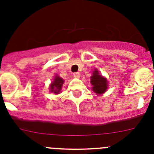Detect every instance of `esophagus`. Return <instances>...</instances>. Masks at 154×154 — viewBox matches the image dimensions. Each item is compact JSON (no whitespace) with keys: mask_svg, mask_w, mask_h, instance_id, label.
I'll use <instances>...</instances> for the list:
<instances>
[{"mask_svg":"<svg viewBox=\"0 0 154 154\" xmlns=\"http://www.w3.org/2000/svg\"><path fill=\"white\" fill-rule=\"evenodd\" d=\"M73 75H74L75 78L79 79L80 77V73L79 72H75V73H73Z\"/></svg>","mask_w":154,"mask_h":154,"instance_id":"obj_1","label":"esophagus"}]
</instances>
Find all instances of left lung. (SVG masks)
I'll use <instances>...</instances> for the list:
<instances>
[{
  "label": "left lung",
  "mask_w": 154,
  "mask_h": 154,
  "mask_svg": "<svg viewBox=\"0 0 154 154\" xmlns=\"http://www.w3.org/2000/svg\"><path fill=\"white\" fill-rule=\"evenodd\" d=\"M91 76V84L92 85V90L96 94H102L107 89V80L99 74L97 69H95Z\"/></svg>",
  "instance_id": "obj_1"
}]
</instances>
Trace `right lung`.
<instances>
[{
  "instance_id": "1",
  "label": "right lung",
  "mask_w": 154,
  "mask_h": 154,
  "mask_svg": "<svg viewBox=\"0 0 154 154\" xmlns=\"http://www.w3.org/2000/svg\"><path fill=\"white\" fill-rule=\"evenodd\" d=\"M64 82V80L62 78H60L59 76H56L54 79V82L51 83V86H50V89L51 92H54L55 94H58V92H60L61 89H62V85Z\"/></svg>"
}]
</instances>
